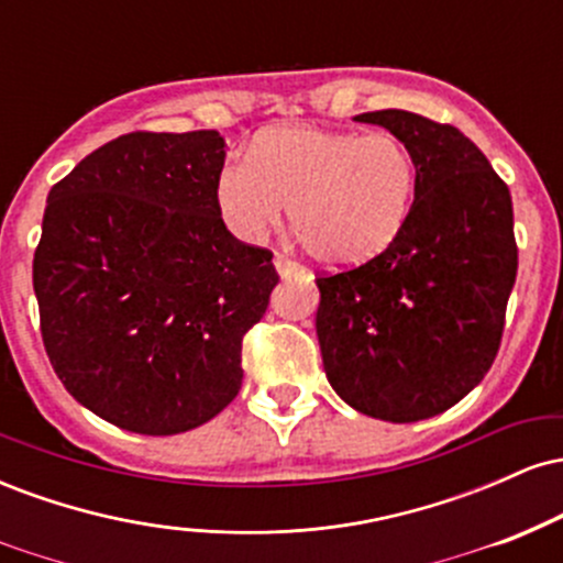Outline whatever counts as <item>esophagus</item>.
<instances>
[{"label": "esophagus", "instance_id": "esophagus-1", "mask_svg": "<svg viewBox=\"0 0 563 563\" xmlns=\"http://www.w3.org/2000/svg\"><path fill=\"white\" fill-rule=\"evenodd\" d=\"M275 269H277V275L283 277V280H290V277H296V275H301L303 269L299 267V264L296 262H290V260H286V256H275Z\"/></svg>", "mask_w": 563, "mask_h": 563}]
</instances>
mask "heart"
I'll list each match as a JSON object with an SVG mask.
<instances>
[{"mask_svg": "<svg viewBox=\"0 0 563 563\" xmlns=\"http://www.w3.org/2000/svg\"><path fill=\"white\" fill-rule=\"evenodd\" d=\"M416 190V158L397 134L277 126L254 140L249 158L224 161L214 200L243 243L262 241L290 203V224L314 260L357 267L397 241Z\"/></svg>", "mask_w": 563, "mask_h": 563, "instance_id": "1", "label": "heart"}]
</instances>
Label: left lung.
Segmentation results:
<instances>
[{"label":"left lung","instance_id":"obj_1","mask_svg":"<svg viewBox=\"0 0 563 563\" xmlns=\"http://www.w3.org/2000/svg\"><path fill=\"white\" fill-rule=\"evenodd\" d=\"M354 121L410 147L418 190L384 254L314 280L322 367L363 416L423 421L461 402L493 365L519 267L514 203L461 129L397 108Z\"/></svg>","mask_w":563,"mask_h":563}]
</instances>
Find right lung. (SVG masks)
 I'll return each mask as SVG.
<instances>
[{
	"mask_svg": "<svg viewBox=\"0 0 563 563\" xmlns=\"http://www.w3.org/2000/svg\"><path fill=\"white\" fill-rule=\"evenodd\" d=\"M224 156L214 129L132 132L47 196L34 254L44 349L76 402L134 434H183L235 399L243 335L277 286L273 254L219 217Z\"/></svg>",
	"mask_w": 563,
	"mask_h": 563,
	"instance_id": "right-lung-1",
	"label": "right lung"
}]
</instances>
